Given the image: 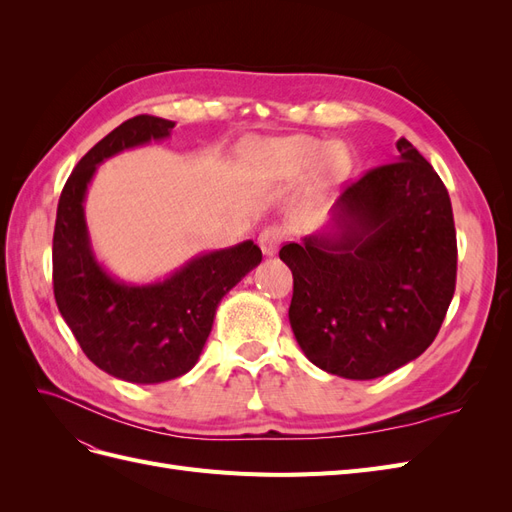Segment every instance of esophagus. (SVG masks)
Segmentation results:
<instances>
[{
    "label": "esophagus",
    "mask_w": 512,
    "mask_h": 512,
    "mask_svg": "<svg viewBox=\"0 0 512 512\" xmlns=\"http://www.w3.org/2000/svg\"><path fill=\"white\" fill-rule=\"evenodd\" d=\"M284 239V230L280 226H269L258 235V245L265 256H275L280 250V243Z\"/></svg>",
    "instance_id": "1"
}]
</instances>
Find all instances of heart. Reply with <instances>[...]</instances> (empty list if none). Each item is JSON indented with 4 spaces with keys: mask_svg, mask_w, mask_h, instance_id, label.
Instances as JSON below:
<instances>
[{
    "mask_svg": "<svg viewBox=\"0 0 512 512\" xmlns=\"http://www.w3.org/2000/svg\"><path fill=\"white\" fill-rule=\"evenodd\" d=\"M241 160L262 183L292 181L309 168V183L314 190H329L350 170V156L342 145H327L303 134L250 138L241 145Z\"/></svg>",
    "mask_w": 512,
    "mask_h": 512,
    "instance_id": "1",
    "label": "heart"
}]
</instances>
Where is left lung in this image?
<instances>
[{
    "label": "left lung",
    "mask_w": 512,
    "mask_h": 512,
    "mask_svg": "<svg viewBox=\"0 0 512 512\" xmlns=\"http://www.w3.org/2000/svg\"><path fill=\"white\" fill-rule=\"evenodd\" d=\"M395 147V162L346 188L327 224L280 250L294 277L297 344L348 380H374L421 356L455 294L451 198L406 138Z\"/></svg>",
    "instance_id": "obj_1"
}]
</instances>
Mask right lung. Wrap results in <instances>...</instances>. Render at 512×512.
Returning <instances> with one entry per match:
<instances>
[{
	"mask_svg": "<svg viewBox=\"0 0 512 512\" xmlns=\"http://www.w3.org/2000/svg\"><path fill=\"white\" fill-rule=\"evenodd\" d=\"M175 121L138 115L91 147L68 177L53 235V290L87 359L113 378L158 384L198 363L215 309L260 265L254 241L192 256L162 280L123 282L98 260L85 220V198L96 170L121 151L166 141Z\"/></svg>",
	"mask_w": 512,
	"mask_h": 512,
	"instance_id": "right-lung-1",
	"label": "right lung"
}]
</instances>
